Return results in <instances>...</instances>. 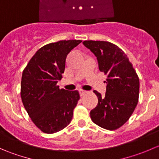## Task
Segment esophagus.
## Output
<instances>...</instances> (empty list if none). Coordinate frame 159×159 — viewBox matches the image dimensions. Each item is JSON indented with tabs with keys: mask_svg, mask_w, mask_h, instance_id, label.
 Instances as JSON below:
<instances>
[{
	"mask_svg": "<svg viewBox=\"0 0 159 159\" xmlns=\"http://www.w3.org/2000/svg\"><path fill=\"white\" fill-rule=\"evenodd\" d=\"M79 92H80V95L83 96V95H84V94H85L86 93H88V91H84V90H80Z\"/></svg>",
	"mask_w": 159,
	"mask_h": 159,
	"instance_id": "esophagus-1",
	"label": "esophagus"
}]
</instances>
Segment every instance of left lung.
Listing matches in <instances>:
<instances>
[{
    "label": "left lung",
    "mask_w": 159,
    "mask_h": 159,
    "mask_svg": "<svg viewBox=\"0 0 159 159\" xmlns=\"http://www.w3.org/2000/svg\"><path fill=\"white\" fill-rule=\"evenodd\" d=\"M83 44L97 57L99 70L107 75L105 95L94 91L98 103L90 112L91 120L103 129H119L137 106L139 76L127 55L115 44L103 41H84Z\"/></svg>",
    "instance_id": "1"
}]
</instances>
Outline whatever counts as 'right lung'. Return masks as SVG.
Returning a JSON list of instances; mask_svg holds the SVG:
<instances>
[{
	"mask_svg": "<svg viewBox=\"0 0 159 159\" xmlns=\"http://www.w3.org/2000/svg\"><path fill=\"white\" fill-rule=\"evenodd\" d=\"M81 40L59 41L41 48L23 70L20 97L34 124L48 134L57 132L70 124L80 99L78 91L60 89L67 55Z\"/></svg>",
	"mask_w": 159,
	"mask_h": 159,
	"instance_id": "add662e5",
	"label": "right lung"
}]
</instances>
